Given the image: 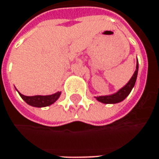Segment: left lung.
I'll return each mask as SVG.
<instances>
[{
  "mask_svg": "<svg viewBox=\"0 0 159 159\" xmlns=\"http://www.w3.org/2000/svg\"><path fill=\"white\" fill-rule=\"evenodd\" d=\"M138 60V59H137ZM138 71H139V64L137 62L136 65V70L132 75V77L129 79V81L126 84L120 88L117 93L110 94V95H103V96H99V97H95L98 102H101L102 103H118L122 102L124 99L126 98L127 96L129 94V93L131 92L132 88L134 87L137 80V75H138Z\"/></svg>",
  "mask_w": 159,
  "mask_h": 159,
  "instance_id": "8db88e82",
  "label": "left lung"
}]
</instances>
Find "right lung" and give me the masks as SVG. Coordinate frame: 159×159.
Here are the masks:
<instances>
[{"mask_svg":"<svg viewBox=\"0 0 159 159\" xmlns=\"http://www.w3.org/2000/svg\"><path fill=\"white\" fill-rule=\"evenodd\" d=\"M18 91V90H17ZM20 97L23 99L24 101L33 107H46L53 104L57 99L59 98L61 94V92H57L54 94L50 95H34V96H26L19 93Z\"/></svg>","mask_w":159,"mask_h":159,"instance_id":"right-lung-1","label":"right lung"}]
</instances>
